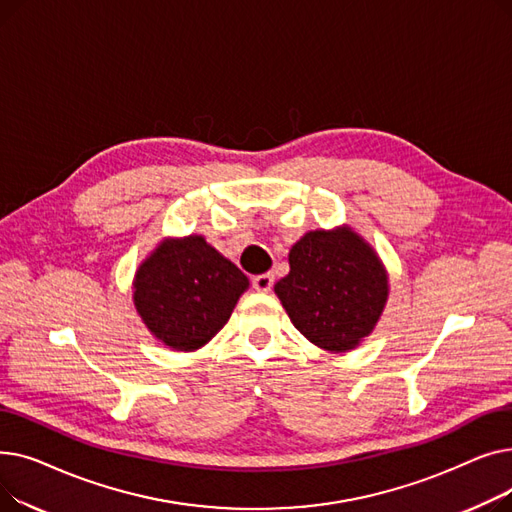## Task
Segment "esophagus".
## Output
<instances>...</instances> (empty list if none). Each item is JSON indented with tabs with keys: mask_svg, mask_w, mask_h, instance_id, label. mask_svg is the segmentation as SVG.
Here are the masks:
<instances>
[{
	"mask_svg": "<svg viewBox=\"0 0 512 512\" xmlns=\"http://www.w3.org/2000/svg\"><path fill=\"white\" fill-rule=\"evenodd\" d=\"M274 286V276L272 274H259L253 278V288L257 292H270Z\"/></svg>",
	"mask_w": 512,
	"mask_h": 512,
	"instance_id": "obj_1",
	"label": "esophagus"
}]
</instances>
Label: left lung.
I'll return each instance as SVG.
<instances>
[{
  "instance_id": "1",
  "label": "left lung",
  "mask_w": 512,
  "mask_h": 512,
  "mask_svg": "<svg viewBox=\"0 0 512 512\" xmlns=\"http://www.w3.org/2000/svg\"><path fill=\"white\" fill-rule=\"evenodd\" d=\"M288 265V276L274 290L309 342L348 353L378 326L390 294L388 272L351 226L307 232L292 245Z\"/></svg>"
}]
</instances>
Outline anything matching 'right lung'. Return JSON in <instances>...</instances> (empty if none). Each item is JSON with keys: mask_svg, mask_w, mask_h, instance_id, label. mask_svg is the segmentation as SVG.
I'll return each mask as SVG.
<instances>
[{"mask_svg": "<svg viewBox=\"0 0 512 512\" xmlns=\"http://www.w3.org/2000/svg\"><path fill=\"white\" fill-rule=\"evenodd\" d=\"M249 278L205 236L164 238L141 261L132 303L151 336L174 351H199L218 334Z\"/></svg>", "mask_w": 512, "mask_h": 512, "instance_id": "right-lung-1", "label": "right lung"}]
</instances>
